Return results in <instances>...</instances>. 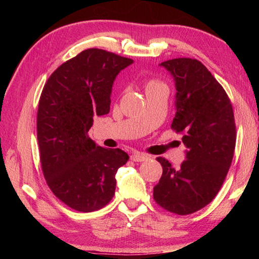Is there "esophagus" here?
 <instances>
[{
    "label": "esophagus",
    "instance_id": "1",
    "mask_svg": "<svg viewBox=\"0 0 259 259\" xmlns=\"http://www.w3.org/2000/svg\"><path fill=\"white\" fill-rule=\"evenodd\" d=\"M130 159L135 161V162H143V161H146L148 159V156L146 154H143V153H139V152H135L131 154Z\"/></svg>",
    "mask_w": 259,
    "mask_h": 259
}]
</instances>
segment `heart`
Wrapping results in <instances>:
<instances>
[{"label":"heart","instance_id":"heart-1","mask_svg":"<svg viewBox=\"0 0 259 259\" xmlns=\"http://www.w3.org/2000/svg\"><path fill=\"white\" fill-rule=\"evenodd\" d=\"M159 87H165V84L159 80H150L146 83V90L154 89V88H159Z\"/></svg>","mask_w":259,"mask_h":259}]
</instances>
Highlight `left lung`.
Instances as JSON below:
<instances>
[{
  "label": "left lung",
  "mask_w": 259,
  "mask_h": 259,
  "mask_svg": "<svg viewBox=\"0 0 259 259\" xmlns=\"http://www.w3.org/2000/svg\"><path fill=\"white\" fill-rule=\"evenodd\" d=\"M160 66L175 81L171 128L183 134L186 160L175 169L157 157L163 172L153 196L170 212L190 214L211 202L229 172L236 140L233 108L223 87L199 60L176 58Z\"/></svg>",
  "instance_id": "obj_1"
}]
</instances>
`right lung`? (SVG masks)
Wrapping results in <instances>:
<instances>
[{"label": "right lung", "instance_id": "obj_1", "mask_svg": "<svg viewBox=\"0 0 259 259\" xmlns=\"http://www.w3.org/2000/svg\"><path fill=\"white\" fill-rule=\"evenodd\" d=\"M133 59L88 49L56 69L43 88L37 109L42 171L52 193L69 208L90 212L115 193L117 169L129 155L104 148L89 137L94 116L109 112L112 87Z\"/></svg>", "mask_w": 259, "mask_h": 259}]
</instances>
